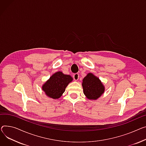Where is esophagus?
I'll return each mask as SVG.
<instances>
[{
  "label": "esophagus",
  "instance_id": "esophagus-1",
  "mask_svg": "<svg viewBox=\"0 0 146 146\" xmlns=\"http://www.w3.org/2000/svg\"><path fill=\"white\" fill-rule=\"evenodd\" d=\"M73 79L75 80V81H77L79 80V74L78 73H75L73 74Z\"/></svg>",
  "mask_w": 146,
  "mask_h": 146
}]
</instances>
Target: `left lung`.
Masks as SVG:
<instances>
[{
	"label": "left lung",
	"instance_id": "1",
	"mask_svg": "<svg viewBox=\"0 0 146 146\" xmlns=\"http://www.w3.org/2000/svg\"><path fill=\"white\" fill-rule=\"evenodd\" d=\"M83 92L87 98L96 100L104 93V87L98 77L89 73L83 80Z\"/></svg>",
	"mask_w": 146,
	"mask_h": 146
}]
</instances>
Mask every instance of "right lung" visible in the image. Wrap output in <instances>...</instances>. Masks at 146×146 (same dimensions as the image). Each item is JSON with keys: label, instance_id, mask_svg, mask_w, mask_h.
Wrapping results in <instances>:
<instances>
[{"label": "right lung", "instance_id": "add662e5", "mask_svg": "<svg viewBox=\"0 0 146 146\" xmlns=\"http://www.w3.org/2000/svg\"><path fill=\"white\" fill-rule=\"evenodd\" d=\"M72 80L70 76L58 72L53 74L43 84L42 90L49 98L53 99H59L64 92L67 86Z\"/></svg>", "mask_w": 146, "mask_h": 146}]
</instances>
